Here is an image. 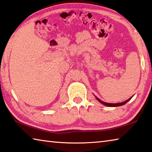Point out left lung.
<instances>
[{"mask_svg": "<svg viewBox=\"0 0 152 152\" xmlns=\"http://www.w3.org/2000/svg\"><path fill=\"white\" fill-rule=\"evenodd\" d=\"M95 97H96V99H97V101H99V102L101 103H102V104H103V105H105V106H107V107H118V106H121V105L126 104V103L127 102H128L132 98V97H130L129 99L126 100V102H121V103H106V102H102V100H100V99H99V98H97L96 96H95Z\"/></svg>", "mask_w": 152, "mask_h": 152, "instance_id": "obj_1", "label": "left lung"}]
</instances>
